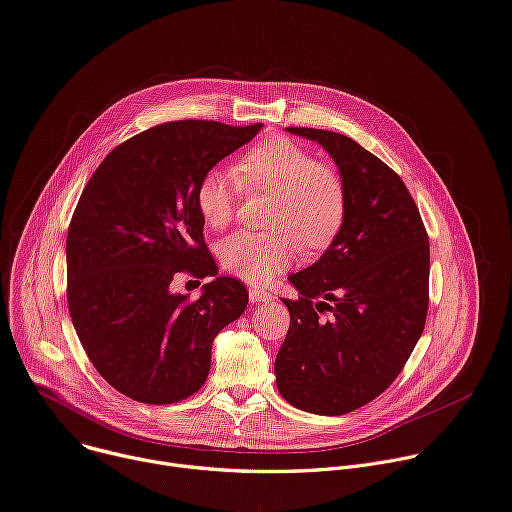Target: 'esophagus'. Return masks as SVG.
Here are the masks:
<instances>
[{
	"mask_svg": "<svg viewBox=\"0 0 512 512\" xmlns=\"http://www.w3.org/2000/svg\"><path fill=\"white\" fill-rule=\"evenodd\" d=\"M270 299H272V295L266 293L264 289H250V303H264Z\"/></svg>",
	"mask_w": 512,
	"mask_h": 512,
	"instance_id": "34e87169",
	"label": "esophagus"
}]
</instances>
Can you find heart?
<instances>
[{"mask_svg": "<svg viewBox=\"0 0 512 512\" xmlns=\"http://www.w3.org/2000/svg\"><path fill=\"white\" fill-rule=\"evenodd\" d=\"M242 187L270 191L264 219L272 225L225 238L219 260L252 285L276 278L301 246L307 252L323 250L342 230L348 209L344 179L293 140L272 136L254 144L242 154L238 173L223 166L207 170L197 185V207L213 230L232 221Z\"/></svg>", "mask_w": 512, "mask_h": 512, "instance_id": "obj_1", "label": "heart"}]
</instances>
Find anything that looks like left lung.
<instances>
[{
    "label": "left lung",
    "mask_w": 512,
    "mask_h": 512,
    "mask_svg": "<svg viewBox=\"0 0 512 512\" xmlns=\"http://www.w3.org/2000/svg\"><path fill=\"white\" fill-rule=\"evenodd\" d=\"M321 144L344 179L348 209L323 256L289 280L291 313L274 360L293 407L346 415L382 394L405 368L427 319L429 238L419 209L390 166L356 140L287 128Z\"/></svg>",
    "instance_id": "obj_1"
}]
</instances>
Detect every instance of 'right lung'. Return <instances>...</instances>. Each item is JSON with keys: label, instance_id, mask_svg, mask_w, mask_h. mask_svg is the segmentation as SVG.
<instances>
[{"label": "right lung", "instance_id": "add662e5", "mask_svg": "<svg viewBox=\"0 0 512 512\" xmlns=\"http://www.w3.org/2000/svg\"><path fill=\"white\" fill-rule=\"evenodd\" d=\"M262 124L179 120L113 148L85 185L67 236V301L95 370L146 405L179 403L207 380L215 335L248 305L203 238L197 185ZM211 277L197 302L169 282Z\"/></svg>", "mask_w": 512, "mask_h": 512}]
</instances>
